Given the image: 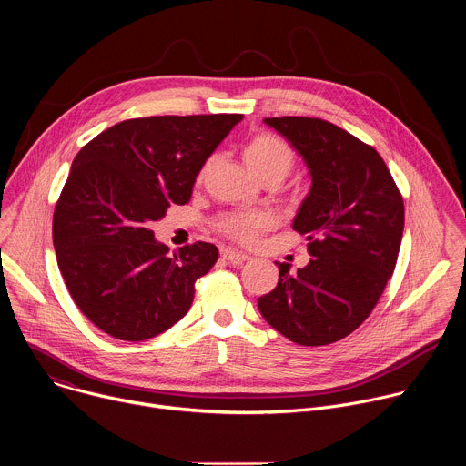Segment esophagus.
<instances>
[{
    "label": "esophagus",
    "instance_id": "1",
    "mask_svg": "<svg viewBox=\"0 0 466 466\" xmlns=\"http://www.w3.org/2000/svg\"><path fill=\"white\" fill-rule=\"evenodd\" d=\"M221 256H223V259H227V261L232 263V265H241L243 261L248 259V254H241V252L232 250V248H227V247L221 248Z\"/></svg>",
    "mask_w": 466,
    "mask_h": 466
}]
</instances>
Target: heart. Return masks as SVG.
Wrapping results in <instances>:
<instances>
[{
  "instance_id": "obj_1",
  "label": "heart",
  "mask_w": 466,
  "mask_h": 466,
  "mask_svg": "<svg viewBox=\"0 0 466 466\" xmlns=\"http://www.w3.org/2000/svg\"><path fill=\"white\" fill-rule=\"evenodd\" d=\"M243 160L259 180L268 177L284 180L295 166V157L288 142L271 135V132H261V135L252 137L243 149ZM208 166L210 162L203 167V173ZM269 227L271 216L265 212H232L218 219V230L239 243L254 241Z\"/></svg>"
}]
</instances>
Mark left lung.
Returning a JSON list of instances; mask_svg holds the SVG:
<instances>
[{
	"label": "left lung",
	"instance_id": "8db88e82",
	"mask_svg": "<svg viewBox=\"0 0 466 466\" xmlns=\"http://www.w3.org/2000/svg\"><path fill=\"white\" fill-rule=\"evenodd\" d=\"M304 158L311 189L293 228L308 239L306 268L279 263L277 288L258 299L263 319L302 347L347 338L390 279L404 232V201L378 151L319 117H265Z\"/></svg>",
	"mask_w": 466,
	"mask_h": 466
}]
</instances>
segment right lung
<instances>
[{
	"label": "right lung",
	"instance_id": "1",
	"mask_svg": "<svg viewBox=\"0 0 466 466\" xmlns=\"http://www.w3.org/2000/svg\"><path fill=\"white\" fill-rule=\"evenodd\" d=\"M241 119H125L77 153L55 207L53 245L74 302L105 334L151 339L187 313L219 250L197 241L171 256L151 225L189 201L198 171Z\"/></svg>",
	"mask_w": 466,
	"mask_h": 466
}]
</instances>
